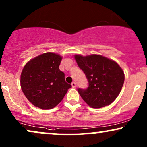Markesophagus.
<instances>
[{
  "label": "esophagus",
  "mask_w": 147,
  "mask_h": 147,
  "mask_svg": "<svg viewBox=\"0 0 147 147\" xmlns=\"http://www.w3.org/2000/svg\"><path fill=\"white\" fill-rule=\"evenodd\" d=\"M71 85H72V86L73 87V88H75V87L77 86V84H76L75 82H74L71 84Z\"/></svg>",
  "instance_id": "obj_1"
}]
</instances>
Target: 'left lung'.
Listing matches in <instances>:
<instances>
[{
	"label": "left lung",
	"instance_id": "8db88e82",
	"mask_svg": "<svg viewBox=\"0 0 147 147\" xmlns=\"http://www.w3.org/2000/svg\"><path fill=\"white\" fill-rule=\"evenodd\" d=\"M79 68L88 82L86 89L79 88L82 98L90 107L109 105L117 97L124 82V73L115 61L99 55H75Z\"/></svg>",
	"mask_w": 147,
	"mask_h": 147
}]
</instances>
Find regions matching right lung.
<instances>
[{
    "mask_svg": "<svg viewBox=\"0 0 147 147\" xmlns=\"http://www.w3.org/2000/svg\"><path fill=\"white\" fill-rule=\"evenodd\" d=\"M61 59L57 54L46 52L29 61L22 70V91L36 107L45 110L55 107L72 87L59 68Z\"/></svg>",
    "mask_w": 147,
    "mask_h": 147,
    "instance_id": "obj_1",
    "label": "right lung"
}]
</instances>
